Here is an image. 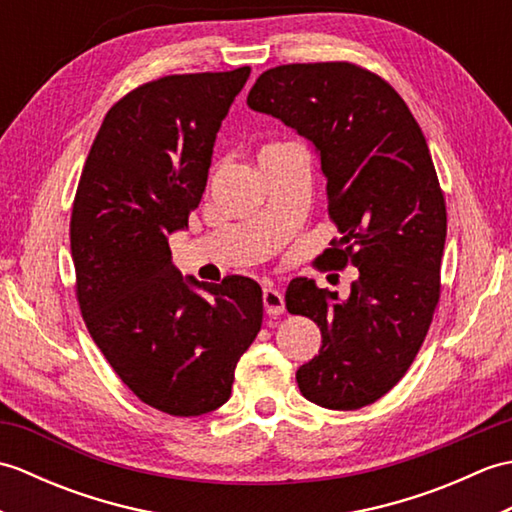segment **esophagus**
<instances>
[{
    "instance_id": "esophagus-1",
    "label": "esophagus",
    "mask_w": 512,
    "mask_h": 512,
    "mask_svg": "<svg viewBox=\"0 0 512 512\" xmlns=\"http://www.w3.org/2000/svg\"><path fill=\"white\" fill-rule=\"evenodd\" d=\"M262 299H264V310H266L268 314H281V312L286 310L284 295H281V292H279L277 288H273V286L264 288Z\"/></svg>"
}]
</instances>
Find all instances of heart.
<instances>
[{"instance_id":"heart-1","label":"heart","mask_w":512,"mask_h":512,"mask_svg":"<svg viewBox=\"0 0 512 512\" xmlns=\"http://www.w3.org/2000/svg\"><path fill=\"white\" fill-rule=\"evenodd\" d=\"M270 147H279V145H268V147H264L262 151H266V149H270Z\"/></svg>"}]
</instances>
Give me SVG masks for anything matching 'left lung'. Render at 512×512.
Segmentation results:
<instances>
[{"mask_svg": "<svg viewBox=\"0 0 512 512\" xmlns=\"http://www.w3.org/2000/svg\"><path fill=\"white\" fill-rule=\"evenodd\" d=\"M314 147L341 239L328 268H358L350 297L297 277L286 308L321 330L297 369L301 394L325 409H361L405 376L440 299L447 206L407 103L358 65L290 63L266 70L246 99Z\"/></svg>", "mask_w": 512, "mask_h": 512, "instance_id": "8db88e82", "label": "left lung"}]
</instances>
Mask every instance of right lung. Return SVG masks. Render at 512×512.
I'll use <instances>...</instances> for the list:
<instances>
[{"label": "right lung", "mask_w": 512, "mask_h": 512, "mask_svg": "<svg viewBox=\"0 0 512 512\" xmlns=\"http://www.w3.org/2000/svg\"><path fill=\"white\" fill-rule=\"evenodd\" d=\"M248 76L173 74L123 96L103 118L72 206L85 325L118 378L169 416L222 407L262 328L257 281L184 279L169 248L198 209L215 136Z\"/></svg>", "instance_id": "1"}]
</instances>
